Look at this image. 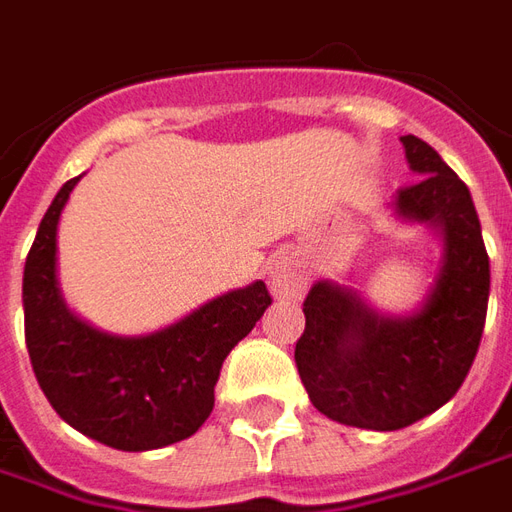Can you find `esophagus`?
I'll return each instance as SVG.
<instances>
[{
    "mask_svg": "<svg viewBox=\"0 0 512 512\" xmlns=\"http://www.w3.org/2000/svg\"><path fill=\"white\" fill-rule=\"evenodd\" d=\"M268 288L282 301H296L307 290V277L299 260L288 255H279L268 263Z\"/></svg>",
    "mask_w": 512,
    "mask_h": 512,
    "instance_id": "esophagus-1",
    "label": "esophagus"
}]
</instances>
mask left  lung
I'll list each match as a JSON object with an SVG mask.
<instances>
[{
    "mask_svg": "<svg viewBox=\"0 0 512 512\" xmlns=\"http://www.w3.org/2000/svg\"><path fill=\"white\" fill-rule=\"evenodd\" d=\"M417 180L395 216L439 230L441 266L422 307L381 315L351 288L321 279L304 299L296 367L312 406L362 430H400L441 408L469 376L483 337L491 266L472 194L414 134L400 136Z\"/></svg>",
    "mask_w": 512,
    "mask_h": 512,
    "instance_id": "8db88e82",
    "label": "left lung"
}]
</instances>
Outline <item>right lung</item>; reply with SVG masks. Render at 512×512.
Instances as JSON below:
<instances>
[{
    "label": "right lung",
    "mask_w": 512,
    "mask_h": 512,
    "mask_svg": "<svg viewBox=\"0 0 512 512\" xmlns=\"http://www.w3.org/2000/svg\"><path fill=\"white\" fill-rule=\"evenodd\" d=\"M79 178L57 191L24 266L29 362L71 428L115 450H158L211 417L222 362L263 318L271 293L252 282L153 334L98 332L68 310L57 282V224Z\"/></svg>",
    "instance_id": "obj_1"
}]
</instances>
